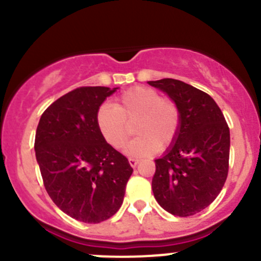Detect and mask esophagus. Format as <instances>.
<instances>
[{"label": "esophagus", "mask_w": 261, "mask_h": 261, "mask_svg": "<svg viewBox=\"0 0 261 261\" xmlns=\"http://www.w3.org/2000/svg\"><path fill=\"white\" fill-rule=\"evenodd\" d=\"M128 163H130L131 167L135 168L136 165L139 164V159H135V158H130V159H128Z\"/></svg>", "instance_id": "34e87169"}]
</instances>
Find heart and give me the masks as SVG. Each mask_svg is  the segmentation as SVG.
<instances>
[{
  "label": "heart",
  "mask_w": 261,
  "mask_h": 261,
  "mask_svg": "<svg viewBox=\"0 0 261 261\" xmlns=\"http://www.w3.org/2000/svg\"><path fill=\"white\" fill-rule=\"evenodd\" d=\"M136 122L134 139L126 152L131 156H147L167 149L177 139L180 130V109L174 99L149 87L138 86L122 92L115 106L103 103L96 114L99 134L115 149H122Z\"/></svg>",
  "instance_id": "heart-1"
}]
</instances>
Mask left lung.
<instances>
[{"label": "left lung", "instance_id": "1", "mask_svg": "<svg viewBox=\"0 0 261 261\" xmlns=\"http://www.w3.org/2000/svg\"><path fill=\"white\" fill-rule=\"evenodd\" d=\"M180 109L175 143L155 160L152 193L169 213L188 217L208 207L228 173L230 128L215 99L206 92L172 78L147 82Z\"/></svg>", "mask_w": 261, "mask_h": 261}]
</instances>
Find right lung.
Segmentation results:
<instances>
[{
  "mask_svg": "<svg viewBox=\"0 0 261 261\" xmlns=\"http://www.w3.org/2000/svg\"><path fill=\"white\" fill-rule=\"evenodd\" d=\"M117 88L80 87L41 115L35 155L44 187L72 218L99 223L118 211L133 174L127 158L105 141L96 114Z\"/></svg>",
  "mask_w": 261,
  "mask_h": 261,
  "instance_id": "add662e5",
  "label": "right lung"
}]
</instances>
